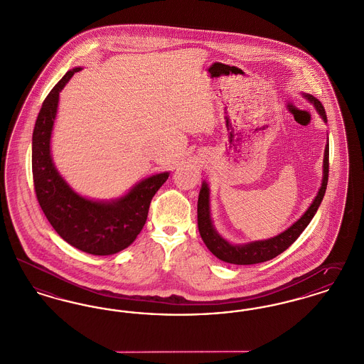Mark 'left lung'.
Listing matches in <instances>:
<instances>
[{"label": "left lung", "instance_id": "obj_1", "mask_svg": "<svg viewBox=\"0 0 364 364\" xmlns=\"http://www.w3.org/2000/svg\"><path fill=\"white\" fill-rule=\"evenodd\" d=\"M309 101L314 102L316 107L319 115L323 117L327 122L326 111L322 102L314 96H306ZM328 181V144L326 145L325 159H323V181L322 186L318 191L315 200L312 201L311 207L306 210V213L289 229L281 232L279 235L264 240V241H256L250 242L247 245H231L226 240H223L212 226L210 215V191L207 183H203V188L198 194V203H197V223H198V231L200 235L207 245V248L220 260L228 262L231 264H240V266H248V264H257L271 260L281 255L284 250H287L304 231L308 223L312 220L314 215L319 208L323 196H325L326 188Z\"/></svg>", "mask_w": 364, "mask_h": 364}]
</instances>
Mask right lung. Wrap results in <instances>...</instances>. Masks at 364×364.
I'll list each match as a JSON object with an SVG mask.
<instances>
[{"mask_svg": "<svg viewBox=\"0 0 364 364\" xmlns=\"http://www.w3.org/2000/svg\"><path fill=\"white\" fill-rule=\"evenodd\" d=\"M80 68L68 71L43 100L33 133V179L39 205L58 235L82 252L107 256L133 244L144 228L156 191L168 173L139 182L124 197L97 203L80 197L58 175L50 157V135L58 93Z\"/></svg>", "mask_w": 364, "mask_h": 364, "instance_id": "right-lung-1", "label": "right lung"}]
</instances>
